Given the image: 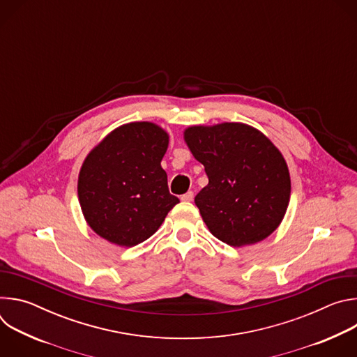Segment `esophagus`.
Instances as JSON below:
<instances>
[{
	"label": "esophagus",
	"instance_id": "34e87169",
	"mask_svg": "<svg viewBox=\"0 0 357 357\" xmlns=\"http://www.w3.org/2000/svg\"><path fill=\"white\" fill-rule=\"evenodd\" d=\"M181 199H182L183 202H192V200H193V192H192V190L186 192L185 195H182V196H181Z\"/></svg>",
	"mask_w": 357,
	"mask_h": 357
}]
</instances>
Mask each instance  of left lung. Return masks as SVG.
Wrapping results in <instances>:
<instances>
[{
    "label": "left lung",
    "mask_w": 357,
    "mask_h": 357,
    "mask_svg": "<svg viewBox=\"0 0 357 357\" xmlns=\"http://www.w3.org/2000/svg\"><path fill=\"white\" fill-rule=\"evenodd\" d=\"M185 141L209 178L195 203L212 234L233 247L268 237L291 193L288 167L274 144L240 123L189 127Z\"/></svg>",
    "instance_id": "8db88e82"
}]
</instances>
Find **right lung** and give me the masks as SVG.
Returning <instances> with one entry per match:
<instances>
[{
    "mask_svg": "<svg viewBox=\"0 0 357 357\" xmlns=\"http://www.w3.org/2000/svg\"><path fill=\"white\" fill-rule=\"evenodd\" d=\"M167 148L168 134L142 121L116 128L87 155L77 192L83 215L98 236L132 247L158 230L179 203L161 167Z\"/></svg>",
    "mask_w": 357,
    "mask_h": 357,
    "instance_id": "obj_1",
    "label": "right lung"
}]
</instances>
